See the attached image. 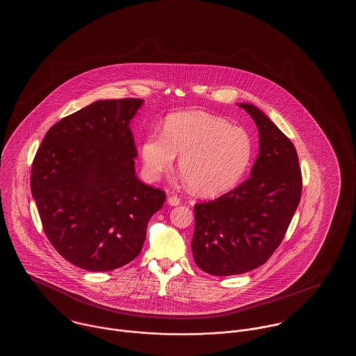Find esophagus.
Masks as SVG:
<instances>
[{
  "mask_svg": "<svg viewBox=\"0 0 356 356\" xmlns=\"http://www.w3.org/2000/svg\"><path fill=\"white\" fill-rule=\"evenodd\" d=\"M168 203H170V205H179V204L181 203V200H180L179 196L170 195V197H168Z\"/></svg>",
  "mask_w": 356,
  "mask_h": 356,
  "instance_id": "obj_1",
  "label": "esophagus"
}]
</instances>
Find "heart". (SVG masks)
I'll use <instances>...</instances> for the list:
<instances>
[{"instance_id":"heart-1","label":"heart","mask_w":356,"mask_h":356,"mask_svg":"<svg viewBox=\"0 0 356 356\" xmlns=\"http://www.w3.org/2000/svg\"><path fill=\"white\" fill-rule=\"evenodd\" d=\"M180 154L179 170L199 195L213 196L236 184L248 170L254 141L250 134L227 120L205 112L170 116L164 132H151L143 141V168L157 180L173 167Z\"/></svg>"}]
</instances>
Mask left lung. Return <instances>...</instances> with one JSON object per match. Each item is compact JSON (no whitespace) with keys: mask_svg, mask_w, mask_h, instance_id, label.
<instances>
[{"mask_svg":"<svg viewBox=\"0 0 356 356\" xmlns=\"http://www.w3.org/2000/svg\"><path fill=\"white\" fill-rule=\"evenodd\" d=\"M260 151L251 177L220 197L195 204L192 252L204 272L229 276L263 266L286 236L302 196V170L293 144L251 104Z\"/></svg>","mask_w":356,"mask_h":356,"instance_id":"1","label":"left lung"}]
</instances>
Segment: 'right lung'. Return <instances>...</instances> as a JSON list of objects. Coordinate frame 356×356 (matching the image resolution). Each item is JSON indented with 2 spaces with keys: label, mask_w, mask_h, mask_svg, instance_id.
Listing matches in <instances>:
<instances>
[{
  "label": "right lung",
  "mask_w": 356,
  "mask_h": 356,
  "mask_svg": "<svg viewBox=\"0 0 356 356\" xmlns=\"http://www.w3.org/2000/svg\"><path fill=\"white\" fill-rule=\"evenodd\" d=\"M140 99L102 100L56 122L34 156L32 195L54 250L86 271L137 257L165 192L135 175L129 121Z\"/></svg>",
  "instance_id": "right-lung-1"
}]
</instances>
